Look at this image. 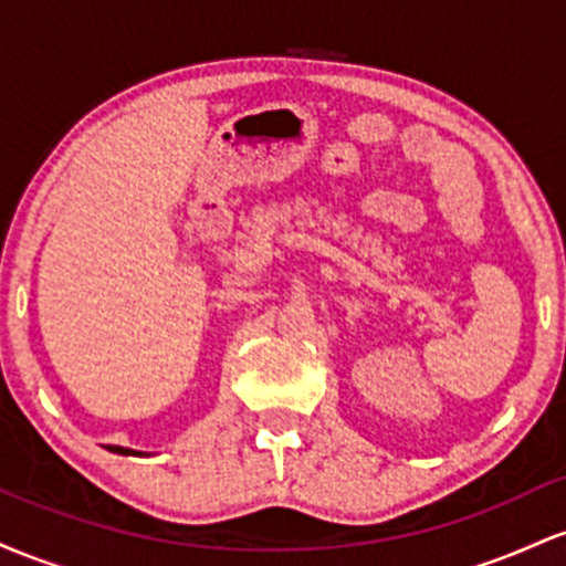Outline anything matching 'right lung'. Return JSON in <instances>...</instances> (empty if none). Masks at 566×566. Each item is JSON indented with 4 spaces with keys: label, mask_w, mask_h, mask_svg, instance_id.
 <instances>
[{
    "label": "right lung",
    "mask_w": 566,
    "mask_h": 566,
    "mask_svg": "<svg viewBox=\"0 0 566 566\" xmlns=\"http://www.w3.org/2000/svg\"><path fill=\"white\" fill-rule=\"evenodd\" d=\"M108 452H116V454H146L140 450H129V447H119V444H106Z\"/></svg>",
    "instance_id": "obj_1"
}]
</instances>
